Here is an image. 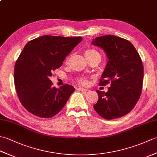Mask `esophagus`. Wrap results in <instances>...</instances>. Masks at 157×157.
<instances>
[{
    "mask_svg": "<svg viewBox=\"0 0 157 157\" xmlns=\"http://www.w3.org/2000/svg\"><path fill=\"white\" fill-rule=\"evenodd\" d=\"M78 90L79 91H82V92H88V90L85 89V88H82V87H79V88H78Z\"/></svg>",
    "mask_w": 157,
    "mask_h": 157,
    "instance_id": "obj_1",
    "label": "esophagus"
}]
</instances>
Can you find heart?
I'll return each mask as SVG.
<instances>
[{
    "mask_svg": "<svg viewBox=\"0 0 157 157\" xmlns=\"http://www.w3.org/2000/svg\"><path fill=\"white\" fill-rule=\"evenodd\" d=\"M95 54L99 55V53L97 51H96L93 49H88L85 51V56H89V55H95ZM75 81L78 82V84H79L80 85H82V86L88 85V83H89L88 78H87V77L84 76V75H81V76L77 77L76 79H75Z\"/></svg>",
    "mask_w": 157,
    "mask_h": 157,
    "instance_id": "b5f03b06",
    "label": "heart"
}]
</instances>
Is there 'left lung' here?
<instances>
[{"label":"left lung","instance_id":"1","mask_svg":"<svg viewBox=\"0 0 157 157\" xmlns=\"http://www.w3.org/2000/svg\"><path fill=\"white\" fill-rule=\"evenodd\" d=\"M92 44L104 50L108 58L99 85L111 83L107 92L96 91L98 101L94 109L106 119L121 117L134 109L140 97L144 78L141 58L131 42L117 36H100Z\"/></svg>","mask_w":157,"mask_h":157}]
</instances>
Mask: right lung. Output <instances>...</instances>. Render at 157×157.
<instances>
[{"mask_svg":"<svg viewBox=\"0 0 157 157\" xmlns=\"http://www.w3.org/2000/svg\"><path fill=\"white\" fill-rule=\"evenodd\" d=\"M82 40V37L46 35L26 44L15 63L14 82L19 101L28 112L51 118L61 111L75 88L69 84L56 88L49 78Z\"/></svg>","mask_w":157,"mask_h":157,"instance_id":"add662e5","label":"right lung"}]
</instances>
